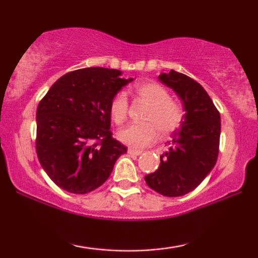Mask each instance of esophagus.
<instances>
[{"label": "esophagus", "mask_w": 258, "mask_h": 258, "mask_svg": "<svg viewBox=\"0 0 258 258\" xmlns=\"http://www.w3.org/2000/svg\"><path fill=\"white\" fill-rule=\"evenodd\" d=\"M128 154L132 155V156H139V155L142 154V151L137 150V149H134V148H129Z\"/></svg>", "instance_id": "1"}]
</instances>
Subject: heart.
Segmentation results:
<instances>
[{
  "instance_id": "obj_1",
  "label": "heart",
  "mask_w": 258,
  "mask_h": 258,
  "mask_svg": "<svg viewBox=\"0 0 258 258\" xmlns=\"http://www.w3.org/2000/svg\"><path fill=\"white\" fill-rule=\"evenodd\" d=\"M132 93L136 100L149 104V108L143 116L146 123L132 124L118 133V139L123 143L133 148H144L156 141L158 132L162 136H169L181 128L184 111L163 86L156 82H143L134 86ZM128 112V97L123 91H119L109 103L112 122L117 125L123 124Z\"/></svg>"
}]
</instances>
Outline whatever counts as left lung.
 Masks as SVG:
<instances>
[{"label":"left lung","instance_id":"left-lung-1","mask_svg":"<svg viewBox=\"0 0 258 258\" xmlns=\"http://www.w3.org/2000/svg\"><path fill=\"white\" fill-rule=\"evenodd\" d=\"M172 88L184 105V119L161 155L160 167L144 179L148 186L167 197L183 196L199 186L215 167L220 151L221 117L200 83L170 70L158 76Z\"/></svg>","mask_w":258,"mask_h":258}]
</instances>
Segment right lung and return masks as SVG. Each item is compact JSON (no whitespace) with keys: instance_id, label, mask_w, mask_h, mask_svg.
<instances>
[{"instance_id":"right-lung-1","label":"right lung","mask_w":258,"mask_h":258,"mask_svg":"<svg viewBox=\"0 0 258 258\" xmlns=\"http://www.w3.org/2000/svg\"><path fill=\"white\" fill-rule=\"evenodd\" d=\"M116 69L84 68L56 81L38 103L36 153L52 182L88 194L107 181L125 146L110 132L109 103L133 79Z\"/></svg>"}]
</instances>
